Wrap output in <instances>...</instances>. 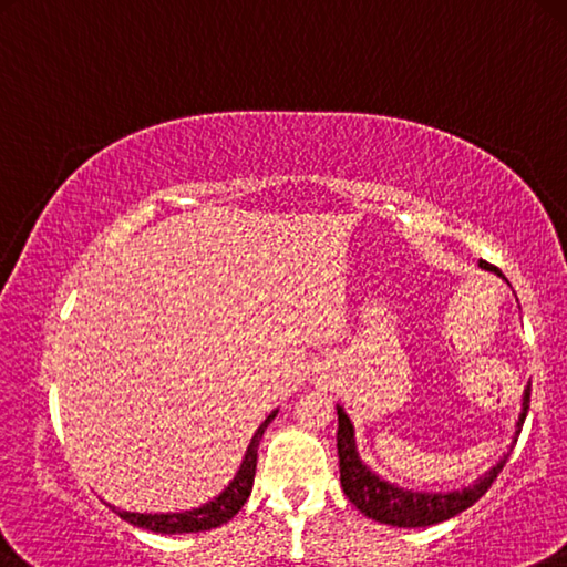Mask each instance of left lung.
Instances as JSON below:
<instances>
[{
	"label": "left lung",
	"mask_w": 567,
	"mask_h": 567,
	"mask_svg": "<svg viewBox=\"0 0 567 567\" xmlns=\"http://www.w3.org/2000/svg\"><path fill=\"white\" fill-rule=\"evenodd\" d=\"M484 269H494L489 262H480ZM497 272V269H494ZM529 409V385L525 391L523 413L517 421V436L523 431L525 416ZM515 436V442H517ZM338 460H340V484H343L346 497L363 512L365 517L375 519L381 525L393 527H429L444 519L460 515L466 507H472L484 492L492 487V482L497 480V474L505 466L507 456L502 460L489 474L466 487L462 492H449V494H419V492H403L393 484L375 477L371 470H365V464L358 460L355 442H353V426L346 411L338 406Z\"/></svg>",
	"instance_id": "1"
}]
</instances>
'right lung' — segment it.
<instances>
[{
    "instance_id": "right-lung-1",
    "label": "right lung",
    "mask_w": 567,
    "mask_h": 567,
    "mask_svg": "<svg viewBox=\"0 0 567 567\" xmlns=\"http://www.w3.org/2000/svg\"><path fill=\"white\" fill-rule=\"evenodd\" d=\"M275 416H277V411L269 413L262 424H259V429L255 431V436H251V444L247 449L245 462H241L235 482H231L217 499L209 502V505H204L199 509H192V512H182V515H138V512H121L115 507H113V512L121 519H125V523L143 527V529H154V533H161V535L204 533V529H212V527H219L224 523H229V519L237 515L241 505H245L247 497H249L251 484H255L259 439H262L267 424Z\"/></svg>"
}]
</instances>
